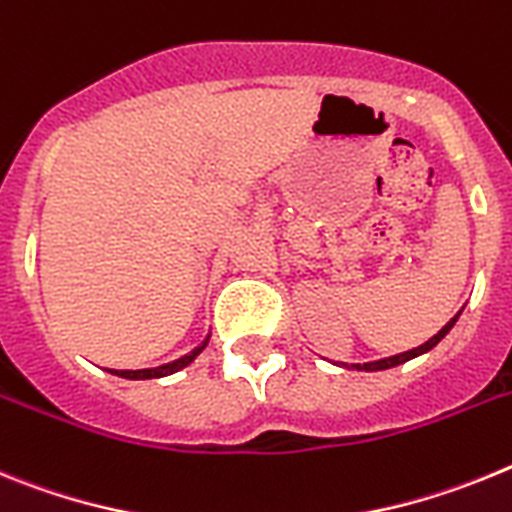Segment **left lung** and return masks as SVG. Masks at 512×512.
<instances>
[{
  "label": "left lung",
  "mask_w": 512,
  "mask_h": 512,
  "mask_svg": "<svg viewBox=\"0 0 512 512\" xmlns=\"http://www.w3.org/2000/svg\"><path fill=\"white\" fill-rule=\"evenodd\" d=\"M459 314H461V311H459ZM459 314H456V317H453L451 322H448L446 327H443V330L438 332V335H433V337H430L428 342H425V345H420V348H412V350H407V353H399V355H394V358H384V361H376V363H363V366H355V368H361V371H386V368H394V366H399V363H407V361H412V358H417V355L428 353V350H433L435 345H438V342H441L443 337L448 335V332H451V327H453V324H456V319H459Z\"/></svg>",
  "instance_id": "8db88e82"
}]
</instances>
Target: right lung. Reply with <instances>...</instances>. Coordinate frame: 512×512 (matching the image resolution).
<instances>
[{
  "label": "right lung",
  "instance_id": "1",
  "mask_svg": "<svg viewBox=\"0 0 512 512\" xmlns=\"http://www.w3.org/2000/svg\"><path fill=\"white\" fill-rule=\"evenodd\" d=\"M208 345V340L203 342L201 348H195L193 353L185 355V358H180V361L175 363H167V366H159V368H144V371H110V373H118V376H123V379H159V376H170V373L180 371V368H185L188 363L195 361V355L201 353L203 348Z\"/></svg>",
  "mask_w": 512,
  "mask_h": 512
}]
</instances>
